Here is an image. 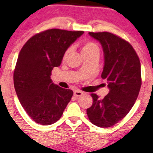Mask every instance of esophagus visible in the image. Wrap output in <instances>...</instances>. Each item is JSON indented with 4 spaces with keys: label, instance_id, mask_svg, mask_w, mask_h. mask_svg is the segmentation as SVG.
Listing matches in <instances>:
<instances>
[{
    "label": "esophagus",
    "instance_id": "1",
    "mask_svg": "<svg viewBox=\"0 0 153 153\" xmlns=\"http://www.w3.org/2000/svg\"><path fill=\"white\" fill-rule=\"evenodd\" d=\"M83 94H84V93H83V92H81V91H80V90H75V91H74V96L77 97V98H78V97L81 96Z\"/></svg>",
    "mask_w": 153,
    "mask_h": 153
}]
</instances>
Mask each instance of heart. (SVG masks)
<instances>
[{
    "mask_svg": "<svg viewBox=\"0 0 153 153\" xmlns=\"http://www.w3.org/2000/svg\"><path fill=\"white\" fill-rule=\"evenodd\" d=\"M95 50H99V49H98V47L96 44L92 42H86L81 47V53H82L83 55H87V54L90 53V52H93ZM69 52H70V49H68L66 51L64 55V59L67 58Z\"/></svg>",
    "mask_w": 153,
    "mask_h": 153,
    "instance_id": "heart-1",
    "label": "heart"
}]
</instances>
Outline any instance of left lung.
<instances>
[{
  "label": "left lung",
  "mask_w": 153,
  "mask_h": 153,
  "mask_svg": "<svg viewBox=\"0 0 153 153\" xmlns=\"http://www.w3.org/2000/svg\"><path fill=\"white\" fill-rule=\"evenodd\" d=\"M89 35L102 46L104 66L101 78L107 81L109 92L104 99L92 94L93 103L86 113L95 126L109 127L127 115L138 98L141 86V63L132 45L120 37L107 32Z\"/></svg>",
  "instance_id": "obj_1"
}]
</instances>
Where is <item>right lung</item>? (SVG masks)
Returning a JSON list of instances; mask_svg holds the SVG:
<instances>
[{"mask_svg": "<svg viewBox=\"0 0 153 153\" xmlns=\"http://www.w3.org/2000/svg\"><path fill=\"white\" fill-rule=\"evenodd\" d=\"M83 31L51 29L29 38L21 49L14 71V86L24 110L35 122L50 125L61 118L73 92L52 83L67 49Z\"/></svg>", "mask_w": 153, "mask_h": 153, "instance_id": "obj_1", "label": "right lung"}]
</instances>
